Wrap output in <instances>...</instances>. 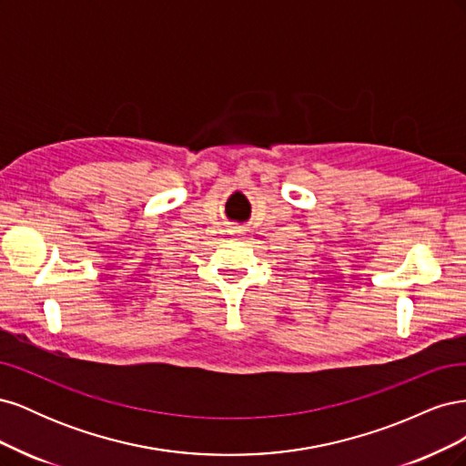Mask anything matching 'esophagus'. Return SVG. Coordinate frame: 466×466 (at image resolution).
Returning <instances> with one entry per match:
<instances>
[{"instance_id":"obj_1","label":"esophagus","mask_w":466,"mask_h":466,"mask_svg":"<svg viewBox=\"0 0 466 466\" xmlns=\"http://www.w3.org/2000/svg\"><path fill=\"white\" fill-rule=\"evenodd\" d=\"M243 231H245V229H241V228H235V229H231L229 233H231V235H243Z\"/></svg>"}]
</instances>
